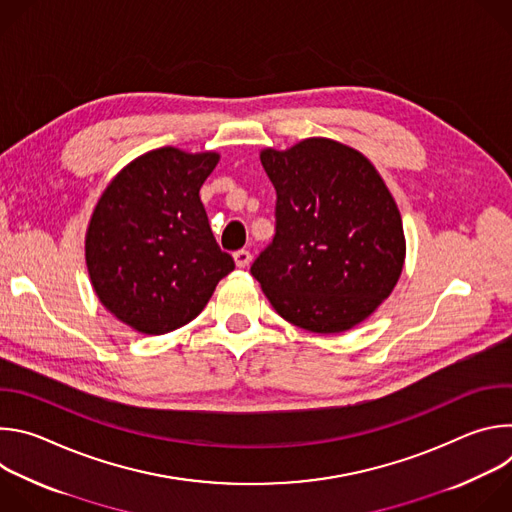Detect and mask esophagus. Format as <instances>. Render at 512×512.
I'll use <instances>...</instances> for the list:
<instances>
[{"instance_id":"obj_1","label":"esophagus","mask_w":512,"mask_h":512,"mask_svg":"<svg viewBox=\"0 0 512 512\" xmlns=\"http://www.w3.org/2000/svg\"><path fill=\"white\" fill-rule=\"evenodd\" d=\"M233 259H235V265H237L239 269H245V267H249V263H251V253H249V251H245V249L235 251Z\"/></svg>"}]
</instances>
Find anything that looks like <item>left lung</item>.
Masks as SVG:
<instances>
[{
  "label": "left lung",
  "mask_w": 512,
  "mask_h": 512,
  "mask_svg": "<svg viewBox=\"0 0 512 512\" xmlns=\"http://www.w3.org/2000/svg\"><path fill=\"white\" fill-rule=\"evenodd\" d=\"M261 164L277 192L273 243L251 265L273 310L316 334L367 320L405 263L401 212L367 156L308 137Z\"/></svg>",
  "instance_id": "obj_1"
}]
</instances>
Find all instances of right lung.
<instances>
[{
  "instance_id": "1",
  "label": "right lung",
  "mask_w": 512,
  "mask_h": 512,
  "mask_svg": "<svg viewBox=\"0 0 512 512\" xmlns=\"http://www.w3.org/2000/svg\"><path fill=\"white\" fill-rule=\"evenodd\" d=\"M216 152L166 148L129 162L103 190L89 221L85 259L99 302L141 334L192 322L235 269L216 245L200 186Z\"/></svg>"
}]
</instances>
